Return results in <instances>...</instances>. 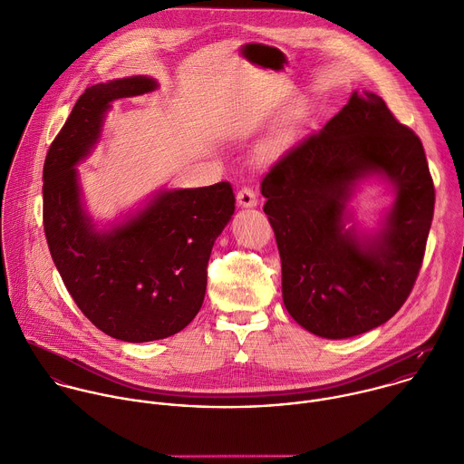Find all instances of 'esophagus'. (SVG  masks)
<instances>
[{"instance_id": "1", "label": "esophagus", "mask_w": 464, "mask_h": 464, "mask_svg": "<svg viewBox=\"0 0 464 464\" xmlns=\"http://www.w3.org/2000/svg\"><path fill=\"white\" fill-rule=\"evenodd\" d=\"M236 199H237V205L243 207V208H252V207L257 205V196H256V192L250 187L239 188Z\"/></svg>"}]
</instances>
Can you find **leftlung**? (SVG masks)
I'll return each instance as SVG.
<instances>
[{
  "label": "left lung",
  "mask_w": 464,
  "mask_h": 464,
  "mask_svg": "<svg viewBox=\"0 0 464 464\" xmlns=\"http://www.w3.org/2000/svg\"><path fill=\"white\" fill-rule=\"evenodd\" d=\"M382 175L396 190L383 228L344 229L356 183ZM263 207L283 272V303L304 330L344 339L386 323L406 301L426 248L435 190L420 140L382 98L353 92L319 132L265 174Z\"/></svg>",
  "instance_id": "obj_1"
}]
</instances>
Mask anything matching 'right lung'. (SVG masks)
Masks as SVG:
<instances>
[{
	"instance_id": "add662e5",
	"label": "right lung",
	"mask_w": 464,
	"mask_h": 464,
	"mask_svg": "<svg viewBox=\"0 0 464 464\" xmlns=\"http://www.w3.org/2000/svg\"><path fill=\"white\" fill-rule=\"evenodd\" d=\"M156 89L147 76L89 87L44 167V227L54 265L85 317L127 343L165 339L196 317L214 241L236 208L232 185L221 181L161 190L123 223L96 228L82 203L76 165L96 147L112 102Z\"/></svg>"
}]
</instances>
